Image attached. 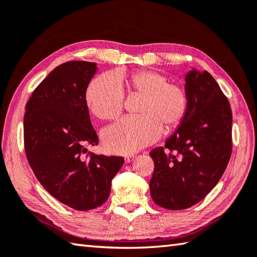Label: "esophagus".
Listing matches in <instances>:
<instances>
[{"label":"esophagus","mask_w":257,"mask_h":257,"mask_svg":"<svg viewBox=\"0 0 257 257\" xmlns=\"http://www.w3.org/2000/svg\"><path fill=\"white\" fill-rule=\"evenodd\" d=\"M134 158H135L134 155H129V156H125L124 160H125V163H132L133 160H134Z\"/></svg>","instance_id":"obj_1"}]
</instances>
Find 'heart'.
I'll return each instance as SVG.
<instances>
[{
    "label": "heart",
    "mask_w": 257,
    "mask_h": 257,
    "mask_svg": "<svg viewBox=\"0 0 257 257\" xmlns=\"http://www.w3.org/2000/svg\"><path fill=\"white\" fill-rule=\"evenodd\" d=\"M124 83L130 97H140L137 107L139 115L121 119L102 134L105 149L120 155L136 153L153 144L163 128H177L188 108V95L184 85L167 81V77L156 70H136L125 75ZM84 99L95 118L110 121L121 114L124 92L117 75L107 72L89 83Z\"/></svg>",
    "instance_id": "heart-1"
}]
</instances>
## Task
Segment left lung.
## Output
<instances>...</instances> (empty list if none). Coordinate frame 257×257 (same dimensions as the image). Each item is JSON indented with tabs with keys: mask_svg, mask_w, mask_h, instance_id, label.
Wrapping results in <instances>:
<instances>
[{
	"mask_svg": "<svg viewBox=\"0 0 257 257\" xmlns=\"http://www.w3.org/2000/svg\"><path fill=\"white\" fill-rule=\"evenodd\" d=\"M188 108L164 147L149 155L155 163L150 195L160 207L186 209L206 197L232 155V109L207 71L186 75Z\"/></svg>",
	"mask_w": 257,
	"mask_h": 257,
	"instance_id": "8db88e82",
	"label": "left lung"
}]
</instances>
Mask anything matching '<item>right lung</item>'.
Returning a JSON list of instances; mask_svg holds the SVG:
<instances>
[{"label": "right lung", "mask_w": 257, "mask_h": 257, "mask_svg": "<svg viewBox=\"0 0 257 257\" xmlns=\"http://www.w3.org/2000/svg\"><path fill=\"white\" fill-rule=\"evenodd\" d=\"M94 62L60 64L34 89L25 105L24 149L35 177L59 202L77 210L101 206L122 157L87 154L99 143L85 103Z\"/></svg>", "instance_id": "add662e5"}]
</instances>
